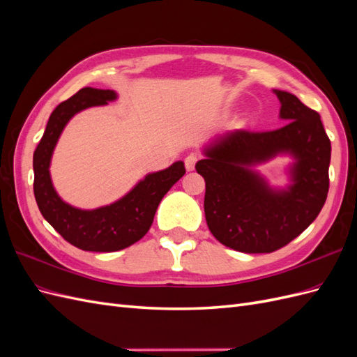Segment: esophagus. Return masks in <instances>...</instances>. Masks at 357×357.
I'll return each mask as SVG.
<instances>
[{"label":"esophagus","instance_id":"obj_1","mask_svg":"<svg viewBox=\"0 0 357 357\" xmlns=\"http://www.w3.org/2000/svg\"><path fill=\"white\" fill-rule=\"evenodd\" d=\"M198 160H199V155H197V153H189V155L185 158L186 169H188V171L195 169V165H197Z\"/></svg>","mask_w":357,"mask_h":357}]
</instances>
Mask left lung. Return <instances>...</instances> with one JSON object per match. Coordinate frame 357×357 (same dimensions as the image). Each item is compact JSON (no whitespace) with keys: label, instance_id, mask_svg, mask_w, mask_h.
<instances>
[{"label":"left lung","instance_id":"1","mask_svg":"<svg viewBox=\"0 0 357 357\" xmlns=\"http://www.w3.org/2000/svg\"><path fill=\"white\" fill-rule=\"evenodd\" d=\"M275 93L284 126L226 134L195 165L205 180L208 229L236 252L271 253L284 247L317 218L328 197L331 139L320 114L295 95ZM283 151L297 158L294 185L275 192L245 167Z\"/></svg>","mask_w":357,"mask_h":357}]
</instances>
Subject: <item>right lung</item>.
Returning a JSON list of instances; mask_svg holds the SVG:
<instances>
[{
	"label": "right lung",
	"instance_id": "obj_1",
	"mask_svg": "<svg viewBox=\"0 0 357 357\" xmlns=\"http://www.w3.org/2000/svg\"><path fill=\"white\" fill-rule=\"evenodd\" d=\"M116 98L110 89L83 88L52 112L34 152V195L38 208L66 241L86 252L110 253L132 245L150 229L160 199L185 176L183 162L149 174L117 202L96 210H79L63 202L52 186L50 158L63 126L83 109Z\"/></svg>",
	"mask_w": 357,
	"mask_h": 357
}]
</instances>
